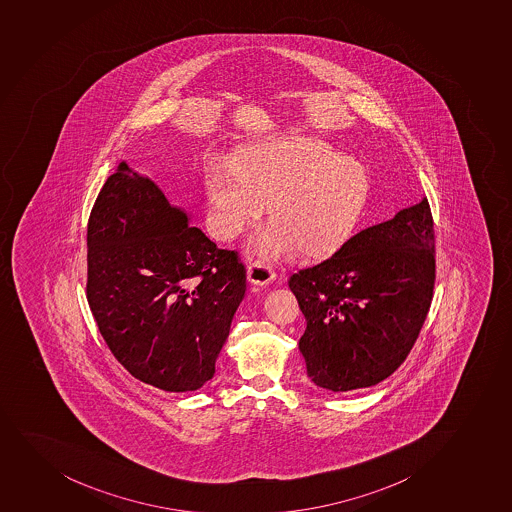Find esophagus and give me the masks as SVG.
<instances>
[{
	"label": "esophagus",
	"instance_id": "obj_1",
	"mask_svg": "<svg viewBox=\"0 0 512 512\" xmlns=\"http://www.w3.org/2000/svg\"><path fill=\"white\" fill-rule=\"evenodd\" d=\"M276 273L263 263H251L248 266V280L256 286H266L275 280Z\"/></svg>",
	"mask_w": 512,
	"mask_h": 512
}]
</instances>
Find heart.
Listing matches in <instances>:
<instances>
[{
    "label": "heart",
    "mask_w": 512,
    "mask_h": 512,
    "mask_svg": "<svg viewBox=\"0 0 512 512\" xmlns=\"http://www.w3.org/2000/svg\"><path fill=\"white\" fill-rule=\"evenodd\" d=\"M217 236L232 239L268 205L271 226L254 234L249 254L275 261L296 254L317 259L352 236L369 197L359 163L318 140L278 141L248 150L210 170L205 183Z\"/></svg>",
    "instance_id": "1"
}]
</instances>
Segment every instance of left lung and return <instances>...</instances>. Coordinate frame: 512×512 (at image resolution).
Listing matches in <instances>:
<instances>
[{
  "mask_svg": "<svg viewBox=\"0 0 512 512\" xmlns=\"http://www.w3.org/2000/svg\"><path fill=\"white\" fill-rule=\"evenodd\" d=\"M433 281L435 232L425 195L291 275L307 320L298 347L308 377L318 388L347 393L391 376L420 335Z\"/></svg>",
  "mask_w": 512,
  "mask_h": 512,
  "instance_id": "1",
  "label": "left lung"
}]
</instances>
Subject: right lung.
I'll return each mask as SVG.
<instances>
[{
    "label": "right lung",
    "mask_w": 512,
    "mask_h": 512,
    "mask_svg": "<svg viewBox=\"0 0 512 512\" xmlns=\"http://www.w3.org/2000/svg\"><path fill=\"white\" fill-rule=\"evenodd\" d=\"M192 214L126 163L104 183L87 224V302L99 332L136 379L168 393L216 372L246 269Z\"/></svg>",
    "instance_id": "obj_1"
}]
</instances>
